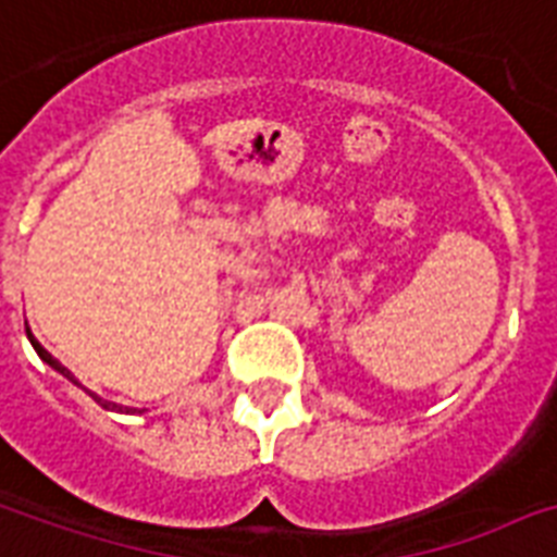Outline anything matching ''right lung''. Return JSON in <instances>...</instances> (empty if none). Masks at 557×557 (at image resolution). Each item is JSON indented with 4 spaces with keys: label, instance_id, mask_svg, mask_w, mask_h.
I'll list each match as a JSON object with an SVG mask.
<instances>
[{
    "label": "right lung",
    "instance_id": "right-lung-1",
    "mask_svg": "<svg viewBox=\"0 0 557 557\" xmlns=\"http://www.w3.org/2000/svg\"><path fill=\"white\" fill-rule=\"evenodd\" d=\"M25 334H28V339H32V346H34V351H37V355H40V357H42V360H46V363H49V366H51V369H58V372H60V374H63V377H69V381H72V383H77V381H75V374L69 372L66 366L60 363V360H54V357H51V355H49V351H46V348H42V346H40V343H37V339H34V334H32V331H28V327H25ZM89 395H92V392H89ZM92 398H95V400H98V404H101V407H107V409H124V412H133V409H127V407H119V404H110V400H103V398H98V395H92Z\"/></svg>",
    "mask_w": 557,
    "mask_h": 557
}]
</instances>
